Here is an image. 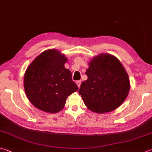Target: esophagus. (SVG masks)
<instances>
[{
    "instance_id": "esophagus-1",
    "label": "esophagus",
    "mask_w": 152,
    "mask_h": 152,
    "mask_svg": "<svg viewBox=\"0 0 152 152\" xmlns=\"http://www.w3.org/2000/svg\"><path fill=\"white\" fill-rule=\"evenodd\" d=\"M76 83H77V86H78V87L79 88L80 86H81V81H77L76 82Z\"/></svg>"
}]
</instances>
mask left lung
Wrapping results in <instances>:
<instances>
[{"label":"left lung","instance_id":"left-lung-1","mask_svg":"<svg viewBox=\"0 0 152 152\" xmlns=\"http://www.w3.org/2000/svg\"><path fill=\"white\" fill-rule=\"evenodd\" d=\"M85 74L88 79L81 83L79 93L89 110L97 113H108L126 99L130 90L129 78L114 56L102 53L94 57Z\"/></svg>","mask_w":152,"mask_h":152}]
</instances>
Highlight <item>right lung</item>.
I'll return each instance as SVG.
<instances>
[{
    "mask_svg": "<svg viewBox=\"0 0 152 152\" xmlns=\"http://www.w3.org/2000/svg\"><path fill=\"white\" fill-rule=\"evenodd\" d=\"M65 56L56 50L42 52L26 71L24 85L30 102L38 109L55 113L61 110L71 94L79 88L71 71L65 68Z\"/></svg>",
    "mask_w": 152,
    "mask_h": 152,
    "instance_id": "1",
    "label": "right lung"
}]
</instances>
